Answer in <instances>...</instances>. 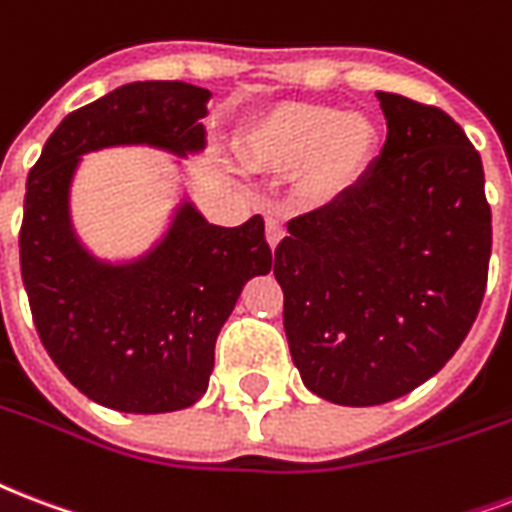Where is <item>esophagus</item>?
<instances>
[{"instance_id":"esophagus-1","label":"esophagus","mask_w":512,"mask_h":512,"mask_svg":"<svg viewBox=\"0 0 512 512\" xmlns=\"http://www.w3.org/2000/svg\"><path fill=\"white\" fill-rule=\"evenodd\" d=\"M265 239H268V244H271V247H276V244L284 239L282 220H279V217H273V214H268V217H265Z\"/></svg>"}]
</instances>
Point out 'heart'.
<instances>
[{"instance_id": "heart-1", "label": "heart", "mask_w": 512, "mask_h": 512, "mask_svg": "<svg viewBox=\"0 0 512 512\" xmlns=\"http://www.w3.org/2000/svg\"><path fill=\"white\" fill-rule=\"evenodd\" d=\"M255 171L295 169L300 201L322 206L360 185L378 152V128L362 112L319 101H282L252 117L239 136Z\"/></svg>"}]
</instances>
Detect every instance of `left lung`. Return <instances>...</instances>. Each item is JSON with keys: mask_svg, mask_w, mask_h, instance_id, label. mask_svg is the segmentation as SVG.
<instances>
[{"mask_svg": "<svg viewBox=\"0 0 512 512\" xmlns=\"http://www.w3.org/2000/svg\"><path fill=\"white\" fill-rule=\"evenodd\" d=\"M386 142L362 182L290 220L273 257L303 384L338 405L408 395L481 308L491 257L483 163L454 117L376 93Z\"/></svg>", "mask_w": 512, "mask_h": 512, "instance_id": "1", "label": "left lung"}]
</instances>
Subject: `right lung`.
I'll use <instances>...</instances> for the list:
<instances>
[{
	"label": "right lung",
	"mask_w": 512,
	"mask_h": 512,
	"mask_svg": "<svg viewBox=\"0 0 512 512\" xmlns=\"http://www.w3.org/2000/svg\"><path fill=\"white\" fill-rule=\"evenodd\" d=\"M209 99L179 80L123 85L69 112L26 179L18 247L39 341L85 397L112 411L198 403L244 284L271 271L260 214L220 228L182 204L161 244L126 265L101 263L74 236L69 185L80 155L115 144L204 150Z\"/></svg>",
	"instance_id": "right-lung-1"
}]
</instances>
